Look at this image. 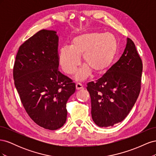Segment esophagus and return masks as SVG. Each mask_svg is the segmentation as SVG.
Wrapping results in <instances>:
<instances>
[{
	"instance_id": "obj_1",
	"label": "esophagus",
	"mask_w": 156,
	"mask_h": 156,
	"mask_svg": "<svg viewBox=\"0 0 156 156\" xmlns=\"http://www.w3.org/2000/svg\"><path fill=\"white\" fill-rule=\"evenodd\" d=\"M83 88V86L82 85V84L81 83H77L76 84V89L77 90H80V89H82Z\"/></svg>"
}]
</instances>
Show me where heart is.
I'll return each instance as SVG.
<instances>
[{
	"label": "heart",
	"mask_w": 156,
	"mask_h": 156,
	"mask_svg": "<svg viewBox=\"0 0 156 156\" xmlns=\"http://www.w3.org/2000/svg\"><path fill=\"white\" fill-rule=\"evenodd\" d=\"M118 43L111 33L93 32L80 34L72 41L71 47L63 46L59 51V62L64 72L74 73L81 63V57L86 65L76 75L77 80L86 79L91 70L102 73L110 66L116 55Z\"/></svg>",
	"instance_id": "b5f03b06"
}]
</instances>
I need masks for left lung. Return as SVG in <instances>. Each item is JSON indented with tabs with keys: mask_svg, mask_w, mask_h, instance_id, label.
<instances>
[{
	"mask_svg": "<svg viewBox=\"0 0 156 156\" xmlns=\"http://www.w3.org/2000/svg\"><path fill=\"white\" fill-rule=\"evenodd\" d=\"M143 62L130 38L120 59L96 82L87 83L93 121L107 127L124 120L137 100Z\"/></svg>",
	"mask_w": 156,
	"mask_h": 156,
	"instance_id": "obj_1",
	"label": "left lung"
}]
</instances>
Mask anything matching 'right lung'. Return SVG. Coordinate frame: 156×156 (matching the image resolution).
Returning a JSON list of instances; mask_svg holds the SVG:
<instances>
[{
	"mask_svg": "<svg viewBox=\"0 0 156 156\" xmlns=\"http://www.w3.org/2000/svg\"><path fill=\"white\" fill-rule=\"evenodd\" d=\"M58 37L41 30L19 48L13 68L14 84L27 114L38 126L60 128L67 118L66 103L75 84L58 70Z\"/></svg>",
	"mask_w": 156,
	"mask_h": 156,
	"instance_id": "obj_1",
	"label": "right lung"
}]
</instances>
